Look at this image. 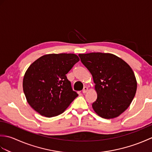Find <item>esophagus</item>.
<instances>
[{
  "mask_svg": "<svg viewBox=\"0 0 152 152\" xmlns=\"http://www.w3.org/2000/svg\"><path fill=\"white\" fill-rule=\"evenodd\" d=\"M88 91V87H84V88H83V90H82V93H87Z\"/></svg>",
  "mask_w": 152,
  "mask_h": 152,
  "instance_id": "esophagus-1",
  "label": "esophagus"
}]
</instances>
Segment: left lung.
<instances>
[{"label":"left lung","mask_w":152,"mask_h":152,"mask_svg":"<svg viewBox=\"0 0 152 152\" xmlns=\"http://www.w3.org/2000/svg\"><path fill=\"white\" fill-rule=\"evenodd\" d=\"M92 74L97 99L94 111L101 118L118 117L127 109L136 94L137 83L129 64L111 53H89L78 55Z\"/></svg>","instance_id":"obj_1"}]
</instances>
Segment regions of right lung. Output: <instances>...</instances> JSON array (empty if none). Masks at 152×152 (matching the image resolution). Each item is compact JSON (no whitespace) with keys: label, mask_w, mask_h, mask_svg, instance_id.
Returning <instances> with one entry per match:
<instances>
[{"label":"right lung","mask_w":152,"mask_h":152,"mask_svg":"<svg viewBox=\"0 0 152 152\" xmlns=\"http://www.w3.org/2000/svg\"><path fill=\"white\" fill-rule=\"evenodd\" d=\"M80 61L73 53L48 54L32 63L25 74L23 88L28 104L48 118L65 110L78 93L66 74Z\"/></svg>","instance_id":"right-lung-1"}]
</instances>
